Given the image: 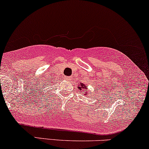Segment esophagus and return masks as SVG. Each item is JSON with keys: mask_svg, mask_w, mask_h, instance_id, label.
Segmentation results:
<instances>
[{"mask_svg": "<svg viewBox=\"0 0 149 149\" xmlns=\"http://www.w3.org/2000/svg\"><path fill=\"white\" fill-rule=\"evenodd\" d=\"M65 79H66V80H67V81H69V80H71V77H70V76H66L65 77Z\"/></svg>", "mask_w": 149, "mask_h": 149, "instance_id": "1", "label": "esophagus"}]
</instances>
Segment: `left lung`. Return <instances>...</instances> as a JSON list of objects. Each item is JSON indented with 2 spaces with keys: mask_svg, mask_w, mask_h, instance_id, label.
Listing matches in <instances>:
<instances>
[{
  "mask_svg": "<svg viewBox=\"0 0 149 149\" xmlns=\"http://www.w3.org/2000/svg\"><path fill=\"white\" fill-rule=\"evenodd\" d=\"M78 87L80 88V90H82V89H84V90H86V86L84 85V84H80V85L79 86H78Z\"/></svg>",
  "mask_w": 149,
  "mask_h": 149,
  "instance_id": "1",
  "label": "left lung"
}]
</instances>
